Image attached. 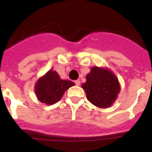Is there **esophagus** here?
I'll list each match as a JSON object with an SVG mask.
<instances>
[{
    "mask_svg": "<svg viewBox=\"0 0 152 152\" xmlns=\"http://www.w3.org/2000/svg\"><path fill=\"white\" fill-rule=\"evenodd\" d=\"M75 84H76V85L77 86H79L80 84V80H75Z\"/></svg>",
    "mask_w": 152,
    "mask_h": 152,
    "instance_id": "obj_1",
    "label": "esophagus"
}]
</instances>
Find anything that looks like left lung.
I'll list each match as a JSON object with an SVG mask.
<instances>
[{
  "label": "left lung",
  "mask_w": 152,
  "mask_h": 152,
  "mask_svg": "<svg viewBox=\"0 0 152 152\" xmlns=\"http://www.w3.org/2000/svg\"><path fill=\"white\" fill-rule=\"evenodd\" d=\"M88 100L100 108H108L117 99L120 84L115 74L107 68L94 66L81 85Z\"/></svg>",
  "instance_id": "left-lung-1"
}]
</instances>
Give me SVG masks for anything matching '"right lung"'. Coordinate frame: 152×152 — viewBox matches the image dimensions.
<instances>
[{
  "label": "right lung",
  "mask_w": 152,
  "mask_h": 152,
  "mask_svg": "<svg viewBox=\"0 0 152 152\" xmlns=\"http://www.w3.org/2000/svg\"><path fill=\"white\" fill-rule=\"evenodd\" d=\"M75 85L68 80H62L59 75L53 70H49L40 77L35 84L36 96L41 103L53 105L59 101L64 92Z\"/></svg>",
  "instance_id": "right-lung-1"
}]
</instances>
